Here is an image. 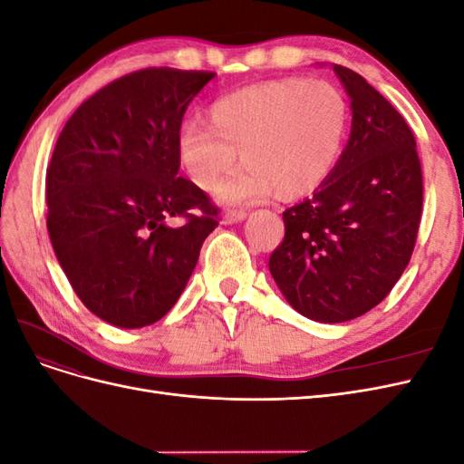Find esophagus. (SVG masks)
<instances>
[{"mask_svg":"<svg viewBox=\"0 0 464 464\" xmlns=\"http://www.w3.org/2000/svg\"><path fill=\"white\" fill-rule=\"evenodd\" d=\"M246 217H247L246 210H228V213L222 217V224H236V222H242Z\"/></svg>","mask_w":464,"mask_h":464,"instance_id":"esophagus-1","label":"esophagus"}]
</instances>
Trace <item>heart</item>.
<instances>
[{
  "mask_svg": "<svg viewBox=\"0 0 464 464\" xmlns=\"http://www.w3.org/2000/svg\"><path fill=\"white\" fill-rule=\"evenodd\" d=\"M207 123L181 125L176 154L201 189L215 188L237 157L244 162L218 186L222 203L276 195L300 199L325 184L339 164L350 108L331 82L278 79L218 98Z\"/></svg>",
  "mask_w": 464,
  "mask_h": 464,
  "instance_id": "heart-1",
  "label": "heart"
}]
</instances>
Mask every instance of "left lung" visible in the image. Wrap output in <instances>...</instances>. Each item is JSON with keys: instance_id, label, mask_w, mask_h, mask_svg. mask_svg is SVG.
<instances>
[{"instance_id": "8db88e82", "label": "left lung", "mask_w": 464, "mask_h": 464, "mask_svg": "<svg viewBox=\"0 0 464 464\" xmlns=\"http://www.w3.org/2000/svg\"><path fill=\"white\" fill-rule=\"evenodd\" d=\"M353 130L314 198L286 208L269 271L307 319L343 323L382 302L411 261L422 215V168L409 123L356 72L333 65Z\"/></svg>"}]
</instances>
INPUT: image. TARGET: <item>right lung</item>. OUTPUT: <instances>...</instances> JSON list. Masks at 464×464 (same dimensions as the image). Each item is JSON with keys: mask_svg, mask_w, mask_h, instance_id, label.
I'll return each instance as SVG.
<instances>
[{"mask_svg": "<svg viewBox=\"0 0 464 464\" xmlns=\"http://www.w3.org/2000/svg\"><path fill=\"white\" fill-rule=\"evenodd\" d=\"M215 75L149 67L120 77L75 110L55 143L50 240L79 300L110 325L147 327L170 312L218 227L208 195L178 176L176 154L186 110ZM172 216L187 222L170 227Z\"/></svg>", "mask_w": 464, "mask_h": 464, "instance_id": "1", "label": "right lung"}]
</instances>
